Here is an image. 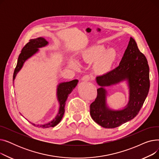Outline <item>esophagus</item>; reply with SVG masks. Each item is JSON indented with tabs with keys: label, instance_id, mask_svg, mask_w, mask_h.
Masks as SVG:
<instances>
[{
	"label": "esophagus",
	"instance_id": "1",
	"mask_svg": "<svg viewBox=\"0 0 159 159\" xmlns=\"http://www.w3.org/2000/svg\"><path fill=\"white\" fill-rule=\"evenodd\" d=\"M91 79V77L90 75H85L82 78V81H89Z\"/></svg>",
	"mask_w": 159,
	"mask_h": 159
}]
</instances>
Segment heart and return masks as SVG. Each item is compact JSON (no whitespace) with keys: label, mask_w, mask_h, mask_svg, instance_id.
<instances>
[{"label":"heart","mask_w":159,"mask_h":159,"mask_svg":"<svg viewBox=\"0 0 159 159\" xmlns=\"http://www.w3.org/2000/svg\"><path fill=\"white\" fill-rule=\"evenodd\" d=\"M106 48L102 45H97L89 47L82 52L81 58L83 61L90 62H93L101 57L97 65V68L100 71H104L110 68L111 64L115 59L116 53L113 49H110L106 52ZM68 64L73 69L79 68V63L77 61L71 58Z\"/></svg>","instance_id":"heart-1"}]
</instances>
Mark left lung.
I'll use <instances>...</instances> for the list:
<instances>
[{
  "instance_id": "8db88e82",
  "label": "left lung",
  "mask_w": 159,
  "mask_h": 159,
  "mask_svg": "<svg viewBox=\"0 0 159 159\" xmlns=\"http://www.w3.org/2000/svg\"><path fill=\"white\" fill-rule=\"evenodd\" d=\"M124 80H127L130 89L129 104L123 110L112 111L107 106L104 87ZM96 81L101 88L90 105V115L96 123L105 128H115L135 117L148 94L150 82L148 61L134 39L130 38L119 66L97 77Z\"/></svg>"
}]
</instances>
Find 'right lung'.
<instances>
[{
	"label": "right lung",
	"instance_id": "1",
	"mask_svg": "<svg viewBox=\"0 0 159 159\" xmlns=\"http://www.w3.org/2000/svg\"><path fill=\"white\" fill-rule=\"evenodd\" d=\"M48 44V41L46 40L43 37H39L34 39H31L30 40V42L27 43L26 45L24 46L22 48L21 53H20L17 64H16V68L14 71L13 76V81H14L16 74L20 70L22 67L27 59L30 57H31L32 55L35 54L38 51L39 48L44 47L46 46ZM79 80L75 79L73 80L70 82H62L60 83L57 86V98L58 101L59 102L60 104V107H59V111L57 113L55 118L49 122V123H47L44 125H37V126L41 127V128H50V127H54L56 125H57L58 123L61 122V120L62 119V116L64 114L65 111V104L66 101L69 95L71 93L73 89L75 88L78 84ZM32 124V123H31ZM33 126H36L35 124H32Z\"/></svg>",
	"mask_w": 159,
	"mask_h": 159
}]
</instances>
